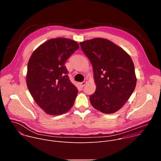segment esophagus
<instances>
[{"label": "esophagus", "instance_id": "1", "mask_svg": "<svg viewBox=\"0 0 161 161\" xmlns=\"http://www.w3.org/2000/svg\"><path fill=\"white\" fill-rule=\"evenodd\" d=\"M86 81H83V82H81V83H80V86H81V87H83V86H85V85H86Z\"/></svg>", "mask_w": 161, "mask_h": 161}]
</instances>
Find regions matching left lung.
Masks as SVG:
<instances>
[{
  "mask_svg": "<svg viewBox=\"0 0 161 161\" xmlns=\"http://www.w3.org/2000/svg\"><path fill=\"white\" fill-rule=\"evenodd\" d=\"M80 44L93 67L96 90L90 96L91 104L104 113L117 111L129 99L136 85L130 57L103 38L87 40Z\"/></svg>",
  "mask_w": 161,
  "mask_h": 161,
  "instance_id": "1",
  "label": "left lung"
}]
</instances>
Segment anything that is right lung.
<instances>
[{"label":"right lung","mask_w":161,"mask_h":161,"mask_svg":"<svg viewBox=\"0 0 161 161\" xmlns=\"http://www.w3.org/2000/svg\"><path fill=\"white\" fill-rule=\"evenodd\" d=\"M79 47L73 40L58 37L46 41L32 54L27 65V85L46 113L58 115L73 107L78 90L67 75L65 63Z\"/></svg>","instance_id":"1"}]
</instances>
